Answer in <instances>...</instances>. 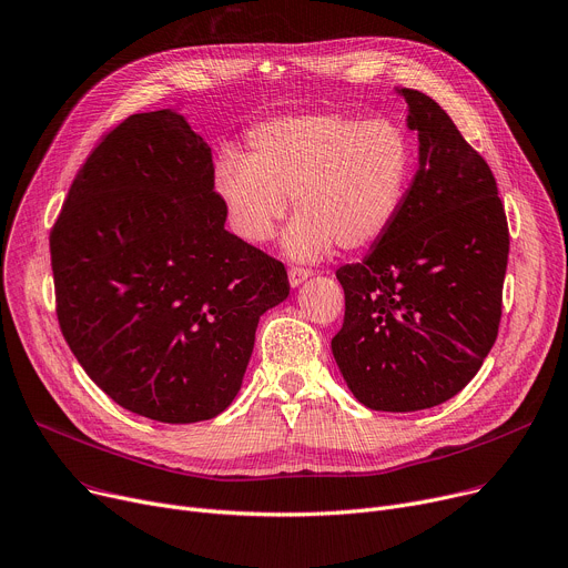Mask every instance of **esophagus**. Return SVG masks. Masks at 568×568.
Listing matches in <instances>:
<instances>
[{
	"instance_id": "esophagus-1",
	"label": "esophagus",
	"mask_w": 568,
	"mask_h": 568,
	"mask_svg": "<svg viewBox=\"0 0 568 568\" xmlns=\"http://www.w3.org/2000/svg\"><path fill=\"white\" fill-rule=\"evenodd\" d=\"M311 276H313V272L306 270V267H292V270H290V285L296 287V285L304 283L306 278H311Z\"/></svg>"
}]
</instances>
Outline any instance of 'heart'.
I'll list each match as a JSON object with an SVG mask.
<instances>
[{
    "label": "heart",
    "mask_w": 568,
    "mask_h": 568,
    "mask_svg": "<svg viewBox=\"0 0 568 568\" xmlns=\"http://www.w3.org/2000/svg\"><path fill=\"white\" fill-rule=\"evenodd\" d=\"M251 155L225 148L214 186L235 233L270 242L294 199L285 248L296 260L324 257L335 244L358 251L397 219L410 184L415 148L390 119L339 111L264 121L248 134Z\"/></svg>",
    "instance_id": "heart-1"
}]
</instances>
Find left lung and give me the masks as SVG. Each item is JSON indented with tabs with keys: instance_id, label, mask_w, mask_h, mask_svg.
Masks as SVG:
<instances>
[{
	"instance_id": "obj_1",
	"label": "left lung",
	"mask_w": 568,
	"mask_h": 568,
	"mask_svg": "<svg viewBox=\"0 0 568 568\" xmlns=\"http://www.w3.org/2000/svg\"><path fill=\"white\" fill-rule=\"evenodd\" d=\"M420 169L363 262L335 272L345 322L331 349L354 397L420 410L455 397L498 337L509 225L486 160L429 95L402 89Z\"/></svg>"
}]
</instances>
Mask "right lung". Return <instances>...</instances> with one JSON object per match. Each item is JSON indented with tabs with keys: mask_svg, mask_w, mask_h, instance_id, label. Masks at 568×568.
Here are the masks:
<instances>
[{
	"mask_svg": "<svg viewBox=\"0 0 568 568\" xmlns=\"http://www.w3.org/2000/svg\"><path fill=\"white\" fill-rule=\"evenodd\" d=\"M212 150L182 113H132L74 175L50 233L61 333L143 418L210 420L235 399L285 264L223 229Z\"/></svg>",
	"mask_w": 568,
	"mask_h": 568,
	"instance_id": "obj_1",
	"label": "right lung"
}]
</instances>
